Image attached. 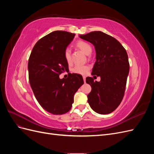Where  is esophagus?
<instances>
[{
	"mask_svg": "<svg viewBox=\"0 0 154 154\" xmlns=\"http://www.w3.org/2000/svg\"><path fill=\"white\" fill-rule=\"evenodd\" d=\"M83 81H84V83H85V76H83Z\"/></svg>",
	"mask_w": 154,
	"mask_h": 154,
	"instance_id": "esophagus-1",
	"label": "esophagus"
}]
</instances>
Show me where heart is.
<instances>
[{"instance_id": "obj_1", "label": "heart", "mask_w": 154, "mask_h": 154, "mask_svg": "<svg viewBox=\"0 0 154 154\" xmlns=\"http://www.w3.org/2000/svg\"><path fill=\"white\" fill-rule=\"evenodd\" d=\"M76 48H78L80 50H81L82 52L86 55H90L92 51V46L86 42L84 41H78L76 44ZM65 58L68 63H71L72 62L71 60V50L69 49H67L65 51ZM88 70H89V67L87 66H76L74 67L72 71L74 73L82 74V75H84L85 74Z\"/></svg>"}]
</instances>
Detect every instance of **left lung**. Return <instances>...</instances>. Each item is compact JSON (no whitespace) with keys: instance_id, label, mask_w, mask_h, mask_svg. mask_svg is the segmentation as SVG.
Listing matches in <instances>:
<instances>
[{"instance_id":"1","label":"left lung","mask_w":154,"mask_h":154,"mask_svg":"<svg viewBox=\"0 0 154 154\" xmlns=\"http://www.w3.org/2000/svg\"><path fill=\"white\" fill-rule=\"evenodd\" d=\"M79 36L94 46L96 61L92 74L101 78L100 82L86 78L92 88L87 96L88 103L97 113H111L124 96L130 69L127 51L119 41L103 32L92 31Z\"/></svg>"}]
</instances>
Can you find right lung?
Wrapping results in <instances>:
<instances>
[{
	"mask_svg": "<svg viewBox=\"0 0 154 154\" xmlns=\"http://www.w3.org/2000/svg\"><path fill=\"white\" fill-rule=\"evenodd\" d=\"M75 34L55 31L40 39L32 48L28 61L29 80L36 99L41 106L54 115L67 113L71 109L74 95L83 84L78 74H59L68 70L65 51Z\"/></svg>",
	"mask_w": 154,
	"mask_h": 154,
	"instance_id": "obj_1",
	"label": "right lung"
}]
</instances>
